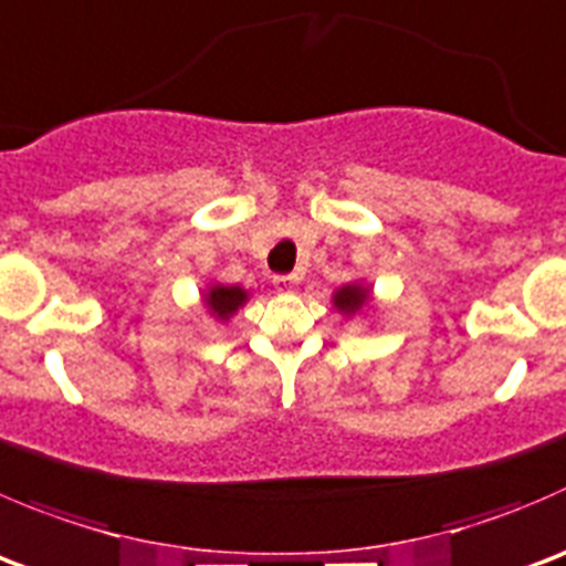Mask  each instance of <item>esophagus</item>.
Here are the masks:
<instances>
[{
    "instance_id": "34e87169",
    "label": "esophagus",
    "mask_w": 566,
    "mask_h": 566,
    "mask_svg": "<svg viewBox=\"0 0 566 566\" xmlns=\"http://www.w3.org/2000/svg\"><path fill=\"white\" fill-rule=\"evenodd\" d=\"M273 287H276L279 293H293V290L298 287V276H295V273H284V276H273Z\"/></svg>"
}]
</instances>
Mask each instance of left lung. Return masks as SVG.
Instances as JSON below:
<instances>
[{
    "mask_svg": "<svg viewBox=\"0 0 566 566\" xmlns=\"http://www.w3.org/2000/svg\"><path fill=\"white\" fill-rule=\"evenodd\" d=\"M334 306H337V312H343V315H356V312H361V306H367V301H370V287L367 284H343V287L334 293Z\"/></svg>",
    "mask_w": 566,
    "mask_h": 566,
    "instance_id": "8db88e82",
    "label": "left lung"
}]
</instances>
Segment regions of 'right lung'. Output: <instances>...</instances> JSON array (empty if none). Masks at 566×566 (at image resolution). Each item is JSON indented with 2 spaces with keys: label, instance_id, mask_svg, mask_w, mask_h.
Instances as JSON below:
<instances>
[{
  "label": "right lung",
  "instance_id": "right-lung-1",
  "mask_svg": "<svg viewBox=\"0 0 566 566\" xmlns=\"http://www.w3.org/2000/svg\"><path fill=\"white\" fill-rule=\"evenodd\" d=\"M245 301H249V293H245L243 287H238V284H234V287H227V284H212V287H207L205 293L207 310H210L218 321H229V317H232Z\"/></svg>",
  "mask_w": 566,
  "mask_h": 566
}]
</instances>
